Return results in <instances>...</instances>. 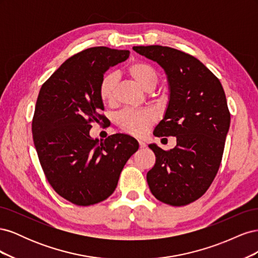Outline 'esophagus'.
Segmentation results:
<instances>
[{
	"instance_id": "esophagus-1",
	"label": "esophagus",
	"mask_w": 258,
	"mask_h": 258,
	"mask_svg": "<svg viewBox=\"0 0 258 258\" xmlns=\"http://www.w3.org/2000/svg\"><path fill=\"white\" fill-rule=\"evenodd\" d=\"M139 146H140V148H144L146 146V144L143 141H140L139 140Z\"/></svg>"
}]
</instances>
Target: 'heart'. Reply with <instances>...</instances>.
<instances>
[{"instance_id": "b5f03b06", "label": "heart", "mask_w": 258, "mask_h": 258, "mask_svg": "<svg viewBox=\"0 0 258 258\" xmlns=\"http://www.w3.org/2000/svg\"><path fill=\"white\" fill-rule=\"evenodd\" d=\"M126 72L146 90L153 89L158 82L156 70L144 61H135L129 63ZM117 79L113 73H106L100 81L98 93L104 105H113L116 101ZM156 121V116L150 108L124 110L116 116V123L127 134L136 137L146 135Z\"/></svg>"}]
</instances>
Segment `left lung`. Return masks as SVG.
Segmentation results:
<instances>
[{
    "label": "left lung",
    "instance_id": "obj_1",
    "mask_svg": "<svg viewBox=\"0 0 258 258\" xmlns=\"http://www.w3.org/2000/svg\"><path fill=\"white\" fill-rule=\"evenodd\" d=\"M134 50L165 69L170 100L154 136L176 138L172 150L148 146L156 161L147 184L163 204L189 205L208 190L221 166L230 126L224 89L204 63L184 51L159 45L135 46Z\"/></svg>",
    "mask_w": 258,
    "mask_h": 258
}]
</instances>
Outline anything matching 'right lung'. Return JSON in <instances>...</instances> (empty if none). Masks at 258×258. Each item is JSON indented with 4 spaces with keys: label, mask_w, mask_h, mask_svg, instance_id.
Masks as SVG:
<instances>
[{
    "label": "right lung",
    "mask_w": 258,
    "mask_h": 258,
    "mask_svg": "<svg viewBox=\"0 0 258 258\" xmlns=\"http://www.w3.org/2000/svg\"><path fill=\"white\" fill-rule=\"evenodd\" d=\"M129 50L87 48L66 60L38 93L32 119L33 142L48 183L59 196L88 207L114 192L136 140L116 134L93 140L91 123L104 121L98 93L106 70L129 57Z\"/></svg>",
    "instance_id": "add662e5"
}]
</instances>
